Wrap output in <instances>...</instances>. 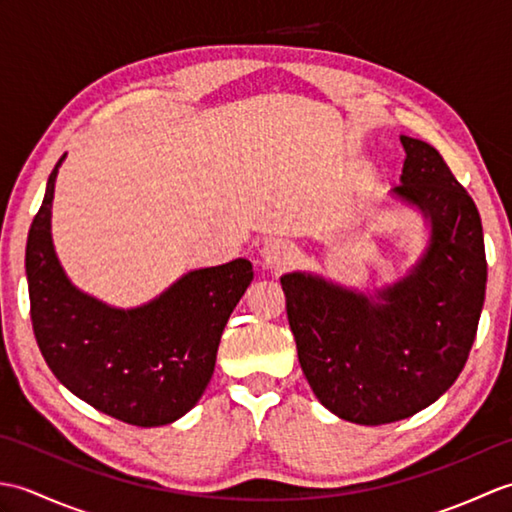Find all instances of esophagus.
<instances>
[{"instance_id":"esophagus-1","label":"esophagus","mask_w":512,"mask_h":512,"mask_svg":"<svg viewBox=\"0 0 512 512\" xmlns=\"http://www.w3.org/2000/svg\"><path fill=\"white\" fill-rule=\"evenodd\" d=\"M292 259H295V250H292V246H288L286 242H279V239H275V242H268L262 248V264L266 268L281 270V268L290 266Z\"/></svg>"}]
</instances>
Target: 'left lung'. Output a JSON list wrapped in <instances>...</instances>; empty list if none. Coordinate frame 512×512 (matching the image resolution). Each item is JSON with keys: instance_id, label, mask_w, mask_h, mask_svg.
Masks as SVG:
<instances>
[{"instance_id": "obj_1", "label": "left lung", "mask_w": 512, "mask_h": 512, "mask_svg": "<svg viewBox=\"0 0 512 512\" xmlns=\"http://www.w3.org/2000/svg\"><path fill=\"white\" fill-rule=\"evenodd\" d=\"M405 165L391 195L424 215L431 235L409 273L365 295L312 273L281 277L303 374L325 409L387 424L429 407L469 358L486 295L482 220L438 149L400 136Z\"/></svg>"}]
</instances>
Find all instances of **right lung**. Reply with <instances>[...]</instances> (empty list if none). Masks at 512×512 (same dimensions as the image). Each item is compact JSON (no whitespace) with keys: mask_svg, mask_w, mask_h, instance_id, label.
<instances>
[{"mask_svg":"<svg viewBox=\"0 0 512 512\" xmlns=\"http://www.w3.org/2000/svg\"><path fill=\"white\" fill-rule=\"evenodd\" d=\"M65 158V156H63ZM52 169L26 244L30 319L52 374L74 396L136 427L182 418L213 376L224 325L253 281L248 259L191 270L132 310L85 295L54 253Z\"/></svg>","mask_w":512,"mask_h":512,"instance_id":"add662e5","label":"right lung"}]
</instances>
